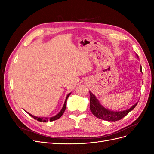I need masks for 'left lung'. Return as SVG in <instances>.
<instances>
[{
    "mask_svg": "<svg viewBox=\"0 0 154 154\" xmlns=\"http://www.w3.org/2000/svg\"><path fill=\"white\" fill-rule=\"evenodd\" d=\"M140 71L142 72L141 67H140ZM90 96V110L92 114L95 116L97 118L105 121H108V122H116V121L122 119V118L125 117L130 111H132L137 104V103H136L134 105H133L131 108L128 110L119 112H115L109 110L102 106L99 103L98 100L96 99V96L91 92Z\"/></svg>",
    "mask_w": 154,
    "mask_h": 154,
    "instance_id": "obj_1",
    "label": "left lung"
}]
</instances>
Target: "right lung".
<instances>
[{
    "instance_id": "1",
    "label": "right lung",
    "mask_w": 154,
    "mask_h": 154,
    "mask_svg": "<svg viewBox=\"0 0 154 154\" xmlns=\"http://www.w3.org/2000/svg\"><path fill=\"white\" fill-rule=\"evenodd\" d=\"M70 94H71V93H70V94H69L67 96L66 100V101H65L64 105H63V108H62V109L61 110V111H60V112H59L57 116H54V117L50 118H38V117H36V116H32L31 114H29V113H28V114L31 116V117H32L34 119H36L37 121H38V122H48V121H50V122H53V121L57 120V119H59L60 117H61V116L63 115V112H65V110H66V109L67 100V98H68V97L70 96Z\"/></svg>"
}]
</instances>
